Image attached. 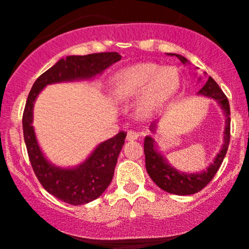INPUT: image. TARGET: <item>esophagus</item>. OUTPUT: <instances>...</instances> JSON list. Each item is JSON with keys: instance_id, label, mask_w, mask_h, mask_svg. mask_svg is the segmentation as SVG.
Here are the masks:
<instances>
[{"instance_id": "obj_1", "label": "esophagus", "mask_w": 249, "mask_h": 249, "mask_svg": "<svg viewBox=\"0 0 249 249\" xmlns=\"http://www.w3.org/2000/svg\"><path fill=\"white\" fill-rule=\"evenodd\" d=\"M138 136L139 134L136 132V131H133V130H128L127 131V133H126V139L128 142H131V141H136L137 138H138Z\"/></svg>"}]
</instances>
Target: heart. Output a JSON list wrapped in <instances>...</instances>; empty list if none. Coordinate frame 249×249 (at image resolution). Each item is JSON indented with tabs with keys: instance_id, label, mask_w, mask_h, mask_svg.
I'll list each match as a JSON object with an SVG mask.
<instances>
[{
	"instance_id": "b5f03b06",
	"label": "heart",
	"mask_w": 249,
	"mask_h": 249,
	"mask_svg": "<svg viewBox=\"0 0 249 249\" xmlns=\"http://www.w3.org/2000/svg\"><path fill=\"white\" fill-rule=\"evenodd\" d=\"M179 72L173 67L138 63L125 68L113 78V92L119 99L142 96V112H152L166 103L179 88Z\"/></svg>"
}]
</instances>
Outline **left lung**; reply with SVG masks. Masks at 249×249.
<instances>
[{
    "mask_svg": "<svg viewBox=\"0 0 249 249\" xmlns=\"http://www.w3.org/2000/svg\"><path fill=\"white\" fill-rule=\"evenodd\" d=\"M176 55V53H171ZM184 64L188 62L185 57L176 55ZM199 95L206 96L208 98L215 99L221 107L225 115V131H224V144H222L221 150L216 154L215 159L212 164H210L205 171L196 173H186L178 171L177 168L171 166L166 161V159L161 156L157 150L156 142L152 137L146 136L144 141V153H145V165H146V171L151 179L153 180L161 190L165 192L177 194V196H190L199 191H201L213 177L218 172L220 165L224 160L226 153H227L228 144H230L231 138V110L230 103H228L227 97L222 92L221 89L216 84L212 77H208L207 82L200 89ZM157 128L156 123H152L150 130L154 132Z\"/></svg>",
    "mask_w": 249,
    "mask_h": 249,
    "instance_id": "obj_1",
    "label": "left lung"
}]
</instances>
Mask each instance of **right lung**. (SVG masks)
<instances>
[{
	"label": "right lung",
	"mask_w": 249,
	"mask_h": 249,
	"mask_svg": "<svg viewBox=\"0 0 249 249\" xmlns=\"http://www.w3.org/2000/svg\"><path fill=\"white\" fill-rule=\"evenodd\" d=\"M118 53H99L85 56H68L42 73L31 88L25 104L23 136L28 156L37 179L50 194L70 205H84L101 196L113 178L119 153L126 132L121 131L101 142L88 159L76 167L63 168L53 165L39 148L33 124L34 104L47 85L59 82L90 79L102 73L113 63L121 61Z\"/></svg>",
	"instance_id": "right-lung-1"
}]
</instances>
